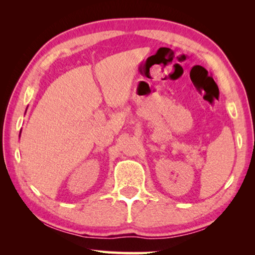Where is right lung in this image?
Here are the masks:
<instances>
[{
  "mask_svg": "<svg viewBox=\"0 0 255 255\" xmlns=\"http://www.w3.org/2000/svg\"><path fill=\"white\" fill-rule=\"evenodd\" d=\"M20 133H21V131H20Z\"/></svg>",
  "mask_w": 255,
  "mask_h": 255,
  "instance_id": "obj_1",
  "label": "right lung"
}]
</instances>
